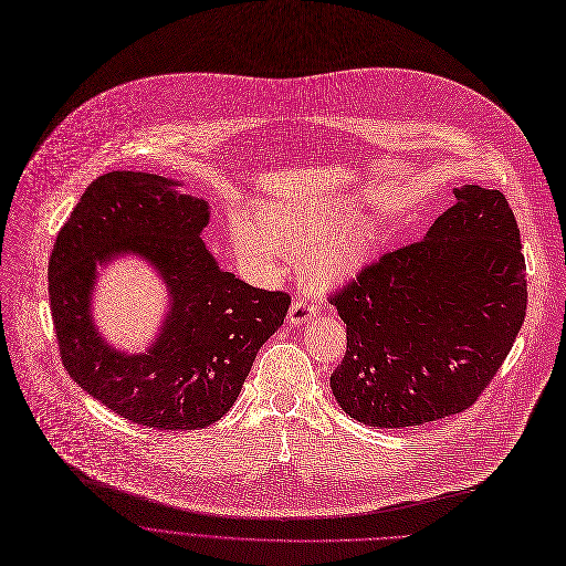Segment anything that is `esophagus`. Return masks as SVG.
Here are the masks:
<instances>
[{"mask_svg":"<svg viewBox=\"0 0 566 566\" xmlns=\"http://www.w3.org/2000/svg\"><path fill=\"white\" fill-rule=\"evenodd\" d=\"M316 310H318L316 302L306 300V297H300V300H295V302L291 304L289 318H286V321H289V325H302V323H306V321L316 316Z\"/></svg>","mask_w":566,"mask_h":566,"instance_id":"obj_1","label":"esophagus"}]
</instances>
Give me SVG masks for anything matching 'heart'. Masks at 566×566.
Returning <instances> with one entry per match:
<instances>
[{
	"label": "heart",
	"instance_id": "b5f03b06",
	"mask_svg": "<svg viewBox=\"0 0 566 566\" xmlns=\"http://www.w3.org/2000/svg\"><path fill=\"white\" fill-rule=\"evenodd\" d=\"M232 245L243 266L262 277L282 273L297 254L300 271L316 286H334L361 271L381 245V226L358 217L352 200L314 205L266 202L256 219L234 217Z\"/></svg>",
	"mask_w": 566,
	"mask_h": 566
}]
</instances>
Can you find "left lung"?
Masks as SVG:
<instances>
[{
    "mask_svg": "<svg viewBox=\"0 0 566 566\" xmlns=\"http://www.w3.org/2000/svg\"><path fill=\"white\" fill-rule=\"evenodd\" d=\"M427 237L329 295L347 349L329 384L345 416L420 427L470 408L526 316L520 228L499 189L462 185Z\"/></svg>",
    "mask_w": 566,
    "mask_h": 566,
    "instance_id": "left-lung-1",
    "label": "left lung"
}]
</instances>
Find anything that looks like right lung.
Instances as JSON below:
<instances>
[{"label": "right lung", "mask_w": 566, "mask_h": 566, "mask_svg": "<svg viewBox=\"0 0 566 566\" xmlns=\"http://www.w3.org/2000/svg\"><path fill=\"white\" fill-rule=\"evenodd\" d=\"M180 182L139 171L98 176L49 256V300L63 366L117 416L158 431H193L237 401L260 347L282 327L291 297L219 269L200 232L210 202ZM135 251L170 286L159 338L124 355L99 338L88 310L95 266Z\"/></svg>", "instance_id": "obj_1"}]
</instances>
